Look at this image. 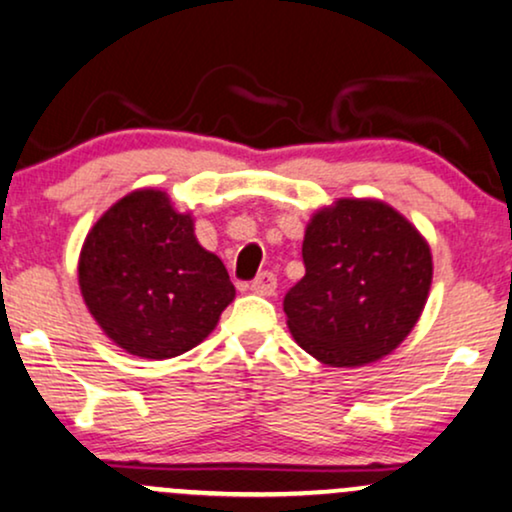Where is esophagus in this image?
Here are the masks:
<instances>
[{
	"label": "esophagus",
	"instance_id": "34e87169",
	"mask_svg": "<svg viewBox=\"0 0 512 512\" xmlns=\"http://www.w3.org/2000/svg\"><path fill=\"white\" fill-rule=\"evenodd\" d=\"M250 291L257 295H272L276 291V276L272 272L257 274L250 283Z\"/></svg>",
	"mask_w": 512,
	"mask_h": 512
}]
</instances>
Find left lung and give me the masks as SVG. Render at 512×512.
<instances>
[{"label":"left lung","instance_id":"obj_1","mask_svg":"<svg viewBox=\"0 0 512 512\" xmlns=\"http://www.w3.org/2000/svg\"><path fill=\"white\" fill-rule=\"evenodd\" d=\"M303 262L283 312L298 346L331 367L389 355L420 319L432 286L429 245L379 200H338L317 212Z\"/></svg>","mask_w":512,"mask_h":512}]
</instances>
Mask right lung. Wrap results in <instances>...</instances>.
<instances>
[{"instance_id":"1","label":"right lung","mask_w":512,"mask_h":512,"mask_svg":"<svg viewBox=\"0 0 512 512\" xmlns=\"http://www.w3.org/2000/svg\"><path fill=\"white\" fill-rule=\"evenodd\" d=\"M78 283L104 334L147 360L195 348L236 295L224 262L162 190H135L102 214L80 250Z\"/></svg>"}]
</instances>
